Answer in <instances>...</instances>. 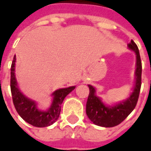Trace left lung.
Listing matches in <instances>:
<instances>
[{
    "label": "left lung",
    "mask_w": 151,
    "mask_h": 151,
    "mask_svg": "<svg viewBox=\"0 0 151 151\" xmlns=\"http://www.w3.org/2000/svg\"><path fill=\"white\" fill-rule=\"evenodd\" d=\"M129 47L133 50L137 55L136 83L132 95L126 101L122 102L114 107H108L95 95V88L92 86H88L90 93L86 102V115L93 123L99 126L114 127L118 125L126 119L136 107L142 85V67L139 50L133 40H131Z\"/></svg>",
    "instance_id": "obj_1"
}]
</instances>
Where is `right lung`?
Wrapping results in <instances>:
<instances>
[{
	"label": "right lung",
	"mask_w": 151,
	"mask_h": 151,
	"mask_svg": "<svg viewBox=\"0 0 151 151\" xmlns=\"http://www.w3.org/2000/svg\"><path fill=\"white\" fill-rule=\"evenodd\" d=\"M16 56H14L12 61L11 72H10V90L12 99L16 111L19 116L27 123L35 127H47L52 124L60 116V108L64 99L69 95L75 86L68 88L59 89L54 92L52 95V104L47 111H39L34 101L27 99L19 91L14 75V66Z\"/></svg>",
	"instance_id": "obj_1"
}]
</instances>
